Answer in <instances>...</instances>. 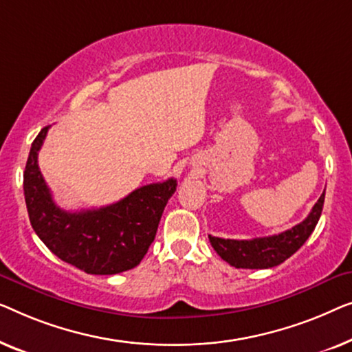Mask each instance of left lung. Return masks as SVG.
<instances>
[{
    "instance_id": "1",
    "label": "left lung",
    "mask_w": 352,
    "mask_h": 352,
    "mask_svg": "<svg viewBox=\"0 0 352 352\" xmlns=\"http://www.w3.org/2000/svg\"><path fill=\"white\" fill-rule=\"evenodd\" d=\"M325 199V190L319 201L316 202L309 215L287 230L280 234L268 236V237H255L249 241L237 239H221V237L209 236V241L214 250L234 268L244 270H266L277 266L295 254L306 239L314 231L316 225L320 219Z\"/></svg>"
}]
</instances>
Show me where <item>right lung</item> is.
<instances>
[{
  "label": "right lung",
  "instance_id": "right-lung-1",
  "mask_svg": "<svg viewBox=\"0 0 352 352\" xmlns=\"http://www.w3.org/2000/svg\"><path fill=\"white\" fill-rule=\"evenodd\" d=\"M47 131L49 126L41 129L33 140L23 172V195L34 232L54 255L87 274H118L135 268L155 241L177 180L140 186L100 209L62 210L38 166Z\"/></svg>",
  "mask_w": 352,
  "mask_h": 352
}]
</instances>
